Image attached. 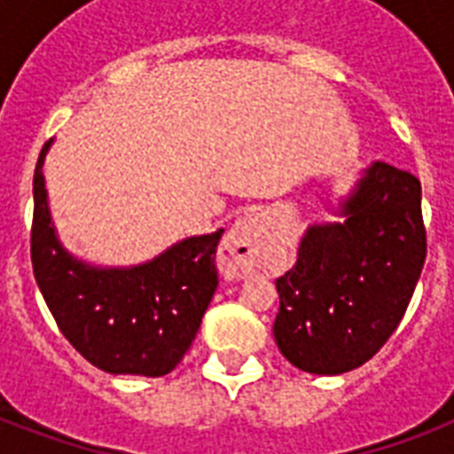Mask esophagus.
<instances>
[{
	"label": "esophagus",
	"instance_id": "esophagus-1",
	"mask_svg": "<svg viewBox=\"0 0 454 454\" xmlns=\"http://www.w3.org/2000/svg\"><path fill=\"white\" fill-rule=\"evenodd\" d=\"M259 263V221L242 216L228 231L219 247V269L228 280L247 278Z\"/></svg>",
	"mask_w": 454,
	"mask_h": 454
}]
</instances>
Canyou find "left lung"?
<instances>
[{"mask_svg":"<svg viewBox=\"0 0 454 454\" xmlns=\"http://www.w3.org/2000/svg\"><path fill=\"white\" fill-rule=\"evenodd\" d=\"M344 221L306 228L276 280L273 337L292 365L341 374L372 358L408 310L427 259L422 184L372 162L339 205Z\"/></svg>","mask_w":454,"mask_h":454,"instance_id":"obj_1","label":"left lung"}]
</instances>
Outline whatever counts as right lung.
<instances>
[{
    "label": "right lung",
    "instance_id": "right-lung-1",
    "mask_svg": "<svg viewBox=\"0 0 454 454\" xmlns=\"http://www.w3.org/2000/svg\"><path fill=\"white\" fill-rule=\"evenodd\" d=\"M44 144L32 181L35 280L63 337L103 372L162 377L181 363L212 301L223 231L171 245L153 262L101 269L60 245L44 188Z\"/></svg>",
    "mask_w": 454,
    "mask_h": 454
}]
</instances>
